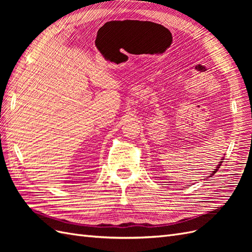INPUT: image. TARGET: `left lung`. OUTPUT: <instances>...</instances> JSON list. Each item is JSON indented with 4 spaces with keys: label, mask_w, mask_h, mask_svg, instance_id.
I'll use <instances>...</instances> for the list:
<instances>
[{
    "label": "left lung",
    "mask_w": 252,
    "mask_h": 252,
    "mask_svg": "<svg viewBox=\"0 0 252 252\" xmlns=\"http://www.w3.org/2000/svg\"><path fill=\"white\" fill-rule=\"evenodd\" d=\"M223 158H222V159H220V163H219V165L217 166V168H216L215 170H213V171H212V173L210 174V177H212V175H213V174H215V173H216V172H217V171L219 170V168H220V165H222V163H223Z\"/></svg>",
    "instance_id": "left-lung-1"
}]
</instances>
